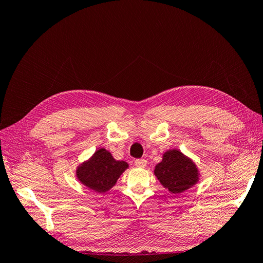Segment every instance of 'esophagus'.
<instances>
[{
	"label": "esophagus",
	"instance_id": "1",
	"mask_svg": "<svg viewBox=\"0 0 263 263\" xmlns=\"http://www.w3.org/2000/svg\"><path fill=\"white\" fill-rule=\"evenodd\" d=\"M146 161H145L144 159H137L135 160V165L137 167H145V165H146Z\"/></svg>",
	"mask_w": 263,
	"mask_h": 263
}]
</instances>
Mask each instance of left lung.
I'll return each mask as SVG.
<instances>
[{"instance_id": "obj_1", "label": "left lung", "mask_w": 263, "mask_h": 263, "mask_svg": "<svg viewBox=\"0 0 263 263\" xmlns=\"http://www.w3.org/2000/svg\"><path fill=\"white\" fill-rule=\"evenodd\" d=\"M154 173L172 194L183 192L198 181L196 165L177 149L166 152L162 162L155 166Z\"/></svg>"}]
</instances>
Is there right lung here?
<instances>
[{
  "instance_id": "add662e5",
  "label": "right lung",
  "mask_w": 263,
  "mask_h": 263,
  "mask_svg": "<svg viewBox=\"0 0 263 263\" xmlns=\"http://www.w3.org/2000/svg\"><path fill=\"white\" fill-rule=\"evenodd\" d=\"M128 167L124 161H116L104 148L97 151L95 155L79 167L77 176L84 185L98 192H106L112 188L117 179Z\"/></svg>"
}]
</instances>
